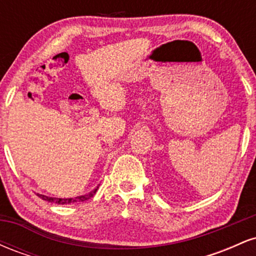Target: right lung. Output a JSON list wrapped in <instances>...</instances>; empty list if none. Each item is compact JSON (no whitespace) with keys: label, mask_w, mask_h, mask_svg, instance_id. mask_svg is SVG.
<instances>
[{"label":"right lung","mask_w":256,"mask_h":256,"mask_svg":"<svg viewBox=\"0 0 256 256\" xmlns=\"http://www.w3.org/2000/svg\"><path fill=\"white\" fill-rule=\"evenodd\" d=\"M98 186H96L95 189L91 190L89 194H85V195H80V196H77V198H49V196H46V195H40V194H38V196H40V198L44 200V201H48V202H52V204H74V202H83V201H86V200H89L90 198H92L94 195H95L96 192H98Z\"/></svg>","instance_id":"obj_1"}]
</instances>
